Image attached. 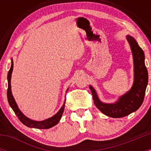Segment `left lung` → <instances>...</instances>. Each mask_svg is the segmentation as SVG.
<instances>
[{"label":"left lung","instance_id":"left-lung-1","mask_svg":"<svg viewBox=\"0 0 151 151\" xmlns=\"http://www.w3.org/2000/svg\"><path fill=\"white\" fill-rule=\"evenodd\" d=\"M130 45L134 63V82L130 90L120 96L115 103L106 104L99 99L95 89L89 85L94 104L104 114L112 118L126 116L141 106L148 82V73L145 66V53L133 37L126 35Z\"/></svg>","mask_w":151,"mask_h":151}]
</instances>
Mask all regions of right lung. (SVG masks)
<instances>
[{
	"mask_svg": "<svg viewBox=\"0 0 151 151\" xmlns=\"http://www.w3.org/2000/svg\"><path fill=\"white\" fill-rule=\"evenodd\" d=\"M13 59H12L11 67H10V70H9L7 74V81H8L7 100L10 107L13 109V110L14 111V113H16V115L17 116L19 119L21 121V122H22V124L26 125L27 127L34 128V129H47L57 125V124L60 122V120L63 113L66 100L64 101L62 107L60 109L59 111L57 112L55 115H54L52 117H50V118L48 119H46L42 121L32 120V119L28 118V117L24 115L23 113L21 112V110L19 109L18 105H17V102L15 101V99H14V97H13V94H12L11 85H10V82H10V81H11V75H12V72H13ZM68 89L66 90V92L68 91Z\"/></svg>",
	"mask_w": 151,
	"mask_h": 151,
	"instance_id": "1",
	"label": "right lung"
}]
</instances>
